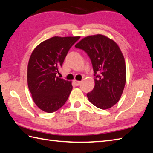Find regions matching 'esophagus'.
<instances>
[{"label":"esophagus","instance_id":"34e87169","mask_svg":"<svg viewBox=\"0 0 153 153\" xmlns=\"http://www.w3.org/2000/svg\"><path fill=\"white\" fill-rule=\"evenodd\" d=\"M74 83L76 86H79L81 85V83H82V82H79V81H77V80H74Z\"/></svg>","mask_w":153,"mask_h":153}]
</instances>
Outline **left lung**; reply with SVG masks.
<instances>
[{
  "instance_id": "8db88e82",
  "label": "left lung",
  "mask_w": 153,
  "mask_h": 153,
  "mask_svg": "<svg viewBox=\"0 0 153 153\" xmlns=\"http://www.w3.org/2000/svg\"><path fill=\"white\" fill-rule=\"evenodd\" d=\"M75 47L85 51L92 63L95 87L87 94L90 102L100 109L111 108L121 97L126 81L125 60L118 45L98 34L83 38Z\"/></svg>"
}]
</instances>
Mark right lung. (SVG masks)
Masks as SVG:
<instances>
[{
	"instance_id": "1",
	"label": "right lung",
	"mask_w": 153,
	"mask_h": 153,
	"mask_svg": "<svg viewBox=\"0 0 153 153\" xmlns=\"http://www.w3.org/2000/svg\"><path fill=\"white\" fill-rule=\"evenodd\" d=\"M80 37H53L32 52L27 66V85L34 102L48 113L60 108L72 90L71 83L57 76L70 48Z\"/></svg>"
}]
</instances>
